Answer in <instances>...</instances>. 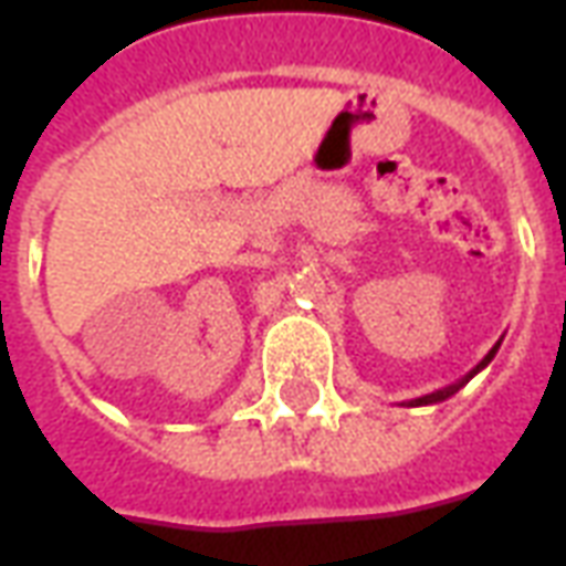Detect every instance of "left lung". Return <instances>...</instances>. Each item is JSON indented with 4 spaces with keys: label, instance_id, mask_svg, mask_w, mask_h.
Instances as JSON below:
<instances>
[{
    "label": "left lung",
    "instance_id": "1",
    "mask_svg": "<svg viewBox=\"0 0 566 566\" xmlns=\"http://www.w3.org/2000/svg\"><path fill=\"white\" fill-rule=\"evenodd\" d=\"M500 343H503V339H500ZM500 343L494 345V348H491V352H488V355L482 357V360H479V364H475V367L470 369V373H467V376H463L461 381H454V385H449V388H439V391H433V394H424V397H418V400H409V406H430V403H442V400H449L451 394H458V391H461L463 385H467V381L473 379L475 373H482V369H485L488 364H491V360H494V355H497Z\"/></svg>",
    "mask_w": 566,
    "mask_h": 566
}]
</instances>
